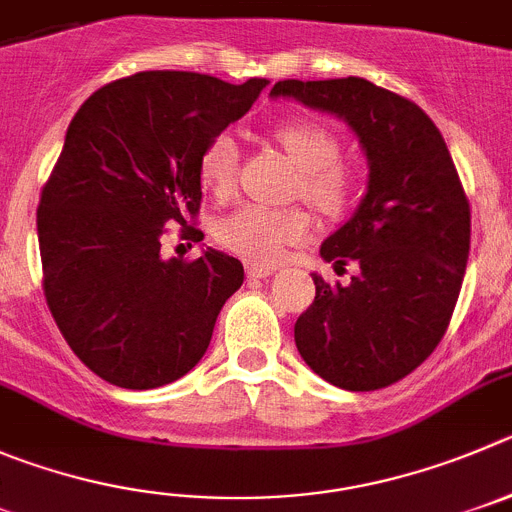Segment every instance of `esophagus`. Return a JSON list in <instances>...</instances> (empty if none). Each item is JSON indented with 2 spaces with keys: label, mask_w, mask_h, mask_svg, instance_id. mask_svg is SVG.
I'll return each instance as SVG.
<instances>
[{
  "label": "esophagus",
  "mask_w": 512,
  "mask_h": 512,
  "mask_svg": "<svg viewBox=\"0 0 512 512\" xmlns=\"http://www.w3.org/2000/svg\"><path fill=\"white\" fill-rule=\"evenodd\" d=\"M272 267H262V265H247V278H252V280H265V278H270L272 275Z\"/></svg>",
  "instance_id": "obj_1"
}]
</instances>
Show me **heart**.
Wrapping results in <instances>:
<instances>
[{"label": "heart", "instance_id": "obj_1", "mask_svg": "<svg viewBox=\"0 0 512 512\" xmlns=\"http://www.w3.org/2000/svg\"><path fill=\"white\" fill-rule=\"evenodd\" d=\"M275 141L300 169L298 191L326 214H338L351 199V179L341 161V143L326 126L315 121H285L275 128ZM240 151L229 133L209 138L199 156V181L217 197H229L237 181ZM310 219L303 209H270L242 204L219 219L217 237L227 250L260 265H275L285 250L308 234Z\"/></svg>", "mask_w": 512, "mask_h": 512}]
</instances>
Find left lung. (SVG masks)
Listing matches in <instances>:
<instances>
[{
  "mask_svg": "<svg viewBox=\"0 0 512 512\" xmlns=\"http://www.w3.org/2000/svg\"><path fill=\"white\" fill-rule=\"evenodd\" d=\"M270 98L341 118L364 148V199L321 245L323 260H356L358 275L328 285L313 272L315 300L295 323V346L338 389H384L412 374L450 326L470 255L460 176L432 118L369 80H280Z\"/></svg>",
  "mask_w": 512,
  "mask_h": 512,
  "instance_id": "left-lung-1",
  "label": "left lung"
}]
</instances>
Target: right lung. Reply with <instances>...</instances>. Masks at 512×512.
I'll list each match as a JSON object with an SVG mask.
<instances>
[{
	"label": "right lung",
	"mask_w": 512,
	"mask_h": 512,
	"mask_svg": "<svg viewBox=\"0 0 512 512\" xmlns=\"http://www.w3.org/2000/svg\"><path fill=\"white\" fill-rule=\"evenodd\" d=\"M265 85L148 70L95 90L70 121L37 207L42 288L68 346L108 384L156 389L189 374L245 280L242 262L212 247L164 260L161 234H202L189 224L199 156Z\"/></svg>",
	"instance_id": "1"
}]
</instances>
